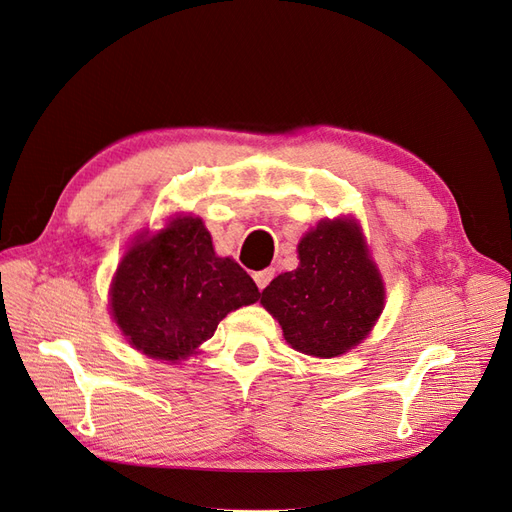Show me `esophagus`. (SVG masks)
I'll list each match as a JSON object with an SVG mask.
<instances>
[{
    "label": "esophagus",
    "mask_w": 512,
    "mask_h": 512,
    "mask_svg": "<svg viewBox=\"0 0 512 512\" xmlns=\"http://www.w3.org/2000/svg\"><path fill=\"white\" fill-rule=\"evenodd\" d=\"M273 275H275V269H265V271L254 273V280H256V284H258V288H260V290L267 288V284L273 280Z\"/></svg>",
    "instance_id": "1"
}]
</instances>
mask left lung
I'll return each instance as SVG.
<instances>
[{"mask_svg": "<svg viewBox=\"0 0 512 512\" xmlns=\"http://www.w3.org/2000/svg\"><path fill=\"white\" fill-rule=\"evenodd\" d=\"M299 260L297 269L262 290L260 303L282 324L294 350L322 359L348 352L384 307L380 273L359 228L346 220L322 222L299 243Z\"/></svg>", "mask_w": 512, "mask_h": 512, "instance_id": "obj_1", "label": "left lung"}]
</instances>
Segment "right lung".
<instances>
[{"mask_svg":"<svg viewBox=\"0 0 512 512\" xmlns=\"http://www.w3.org/2000/svg\"><path fill=\"white\" fill-rule=\"evenodd\" d=\"M258 299L252 277L215 256L207 228L190 215L136 241L111 288L117 327L134 348L164 361L185 359L228 312Z\"/></svg>","mask_w":512,"mask_h":512,"instance_id":"1","label":"right lung"}]
</instances>
